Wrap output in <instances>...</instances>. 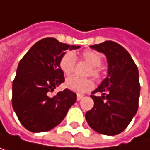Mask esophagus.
Returning <instances> with one entry per match:
<instances>
[{"mask_svg": "<svg viewBox=\"0 0 150 150\" xmlns=\"http://www.w3.org/2000/svg\"><path fill=\"white\" fill-rule=\"evenodd\" d=\"M83 98V95H81V94H78L77 95V100H81Z\"/></svg>", "mask_w": 150, "mask_h": 150, "instance_id": "34e87169", "label": "esophagus"}]
</instances>
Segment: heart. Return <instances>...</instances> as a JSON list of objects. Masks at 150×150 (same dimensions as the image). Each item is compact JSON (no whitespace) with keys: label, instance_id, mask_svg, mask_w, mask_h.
<instances>
[{"label":"heart","instance_id":"heart-1","mask_svg":"<svg viewBox=\"0 0 150 150\" xmlns=\"http://www.w3.org/2000/svg\"><path fill=\"white\" fill-rule=\"evenodd\" d=\"M81 59H84L91 66L90 69V74L94 77L99 78L101 75L100 66L103 62L102 56L95 50H85L81 55ZM76 58L73 53L67 52L65 53L59 60V68L65 75H71L75 68ZM65 86L73 92L83 94L88 91H91L94 87V83L91 79H81L76 76H71L66 79Z\"/></svg>","mask_w":150,"mask_h":150}]
</instances>
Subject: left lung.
Masks as SVG:
<instances>
[{
  "label": "left lung",
  "mask_w": 150,
  "mask_h": 150,
  "mask_svg": "<svg viewBox=\"0 0 150 150\" xmlns=\"http://www.w3.org/2000/svg\"><path fill=\"white\" fill-rule=\"evenodd\" d=\"M102 52L108 62L107 77L91 95L93 108L85 114L88 126L96 132L118 135L128 127L139 108L140 85L139 71L126 49L111 40L90 46Z\"/></svg>",
  "instance_id": "1"
}]
</instances>
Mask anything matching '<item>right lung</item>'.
Here are the masks:
<instances>
[{
    "label": "right lung",
    "mask_w": 150,
    "mask_h": 150,
    "mask_svg": "<svg viewBox=\"0 0 150 150\" xmlns=\"http://www.w3.org/2000/svg\"><path fill=\"white\" fill-rule=\"evenodd\" d=\"M79 48L44 38L20 60L12 82V108L26 129L35 133L52 129L76 102L77 94L68 88L54 96L50 92L65 81L59 68L65 50Z\"/></svg>",
    "instance_id": "add662e5"
}]
</instances>
